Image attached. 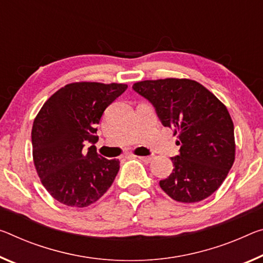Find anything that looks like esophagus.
<instances>
[{"label": "esophagus", "instance_id": "1", "mask_svg": "<svg viewBox=\"0 0 263 263\" xmlns=\"http://www.w3.org/2000/svg\"><path fill=\"white\" fill-rule=\"evenodd\" d=\"M135 158H138V159H140V160H143L144 162H151V160H152V157H137V156H133Z\"/></svg>", "mask_w": 263, "mask_h": 263}]
</instances>
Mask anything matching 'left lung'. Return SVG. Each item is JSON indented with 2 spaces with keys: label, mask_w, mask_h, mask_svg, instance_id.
Returning a JSON list of instances; mask_svg holds the SVG:
<instances>
[{
  "label": "left lung",
  "mask_w": 263,
  "mask_h": 263,
  "mask_svg": "<svg viewBox=\"0 0 263 263\" xmlns=\"http://www.w3.org/2000/svg\"><path fill=\"white\" fill-rule=\"evenodd\" d=\"M160 122L178 135L180 154L171 158L173 171L159 181L179 202H198L219 189L235 159L234 125L227 107L200 83L166 78L135 83Z\"/></svg>",
  "instance_id": "obj_1"
}]
</instances>
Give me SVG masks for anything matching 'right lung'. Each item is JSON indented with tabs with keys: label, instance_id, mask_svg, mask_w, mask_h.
I'll return each mask as SVG.
<instances>
[{
	"label": "right lung",
	"instance_id": "obj_1",
	"mask_svg": "<svg viewBox=\"0 0 263 263\" xmlns=\"http://www.w3.org/2000/svg\"><path fill=\"white\" fill-rule=\"evenodd\" d=\"M126 84L71 83L42 106L32 125V158L50 195L69 207L83 208L102 198L119 171L118 159L96 151L97 124ZM87 141L93 144L86 150Z\"/></svg>",
	"mask_w": 263,
	"mask_h": 263
}]
</instances>
